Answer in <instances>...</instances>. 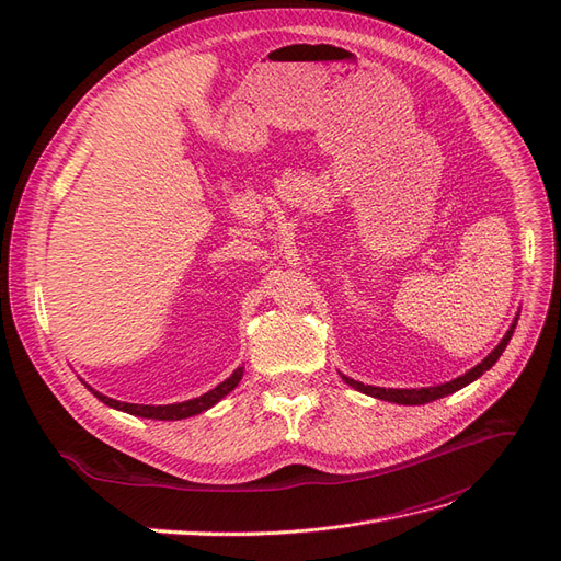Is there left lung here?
Wrapping results in <instances>:
<instances>
[{
    "mask_svg": "<svg viewBox=\"0 0 561 561\" xmlns=\"http://www.w3.org/2000/svg\"><path fill=\"white\" fill-rule=\"evenodd\" d=\"M515 325H517V320L513 322V328L507 330V334L501 339V344H499L494 351H491L478 367H472L470 371H466L463 377H458V379H454V381H449V383H443V386H433V388H412V390H410V388H379V386H365V383H360V381H353V379H348V377H344V381H346L348 386H353L355 390H363V393H367V396H371V398H379V400L398 402V404H426V402H433V400H437V398H445V396L454 393V390H458V388L468 386L470 381H474L478 377H482L489 367H494V363L501 358V353L505 351L507 342H511V336H513V332H515Z\"/></svg>",
    "mask_w": 561,
    "mask_h": 561,
    "instance_id": "left-lung-1",
    "label": "left lung"
}]
</instances>
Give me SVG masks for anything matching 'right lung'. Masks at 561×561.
<instances>
[{
  "mask_svg": "<svg viewBox=\"0 0 561 561\" xmlns=\"http://www.w3.org/2000/svg\"><path fill=\"white\" fill-rule=\"evenodd\" d=\"M241 377H243V367L236 369L233 375H231L227 381L219 383L217 388L208 390L206 396L194 398V400H186V402H175V404H159V407H154V404L118 402V400H112V398H107V396L95 393V390H93V396H95L100 402H105V404L114 407V410H122V412H128V414H135V416L159 419V421H178V419H186V416H194V414L206 412L208 407H213L215 402L222 400L227 393H231V390H233L236 386H239Z\"/></svg>",
  "mask_w": 561,
  "mask_h": 561,
  "instance_id": "1",
  "label": "right lung"
}]
</instances>
